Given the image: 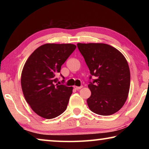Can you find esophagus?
<instances>
[{
  "instance_id": "34e87169",
  "label": "esophagus",
  "mask_w": 149,
  "mask_h": 149,
  "mask_svg": "<svg viewBox=\"0 0 149 149\" xmlns=\"http://www.w3.org/2000/svg\"><path fill=\"white\" fill-rule=\"evenodd\" d=\"M74 89H76V90H79L80 89H81V88L83 87V86H81V87H78V86H74Z\"/></svg>"
}]
</instances>
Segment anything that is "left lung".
Listing matches in <instances>:
<instances>
[{
    "label": "left lung",
    "instance_id": "8db88e82",
    "mask_svg": "<svg viewBox=\"0 0 149 149\" xmlns=\"http://www.w3.org/2000/svg\"><path fill=\"white\" fill-rule=\"evenodd\" d=\"M90 74L97 77L88 87L91 92L87 102L95 114L109 116L125 104L130 87V71L124 56L104 43H77ZM91 76H90V79Z\"/></svg>",
    "mask_w": 149,
    "mask_h": 149
}]
</instances>
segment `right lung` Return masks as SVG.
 Instances as JSON below:
<instances>
[{"mask_svg": "<svg viewBox=\"0 0 149 149\" xmlns=\"http://www.w3.org/2000/svg\"><path fill=\"white\" fill-rule=\"evenodd\" d=\"M75 49L73 44L47 43L35 49L25 63L21 75L22 91L39 116L52 119L66 109L73 87L55 84L56 75Z\"/></svg>", "mask_w": 149, "mask_h": 149, "instance_id": "1", "label": "right lung"}]
</instances>
